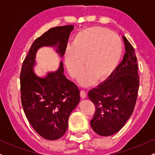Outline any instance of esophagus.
Wrapping results in <instances>:
<instances>
[{"label": "esophagus", "instance_id": "obj_1", "mask_svg": "<svg viewBox=\"0 0 155 155\" xmlns=\"http://www.w3.org/2000/svg\"><path fill=\"white\" fill-rule=\"evenodd\" d=\"M80 95H81V97H82V98H86L87 92H85L84 90H81V92H80Z\"/></svg>", "mask_w": 155, "mask_h": 155}]
</instances>
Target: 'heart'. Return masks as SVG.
Listing matches in <instances>:
<instances>
[{"instance_id": "b5f03b06", "label": "heart", "mask_w": 155, "mask_h": 155, "mask_svg": "<svg viewBox=\"0 0 155 155\" xmlns=\"http://www.w3.org/2000/svg\"><path fill=\"white\" fill-rule=\"evenodd\" d=\"M122 54L120 38L111 32L101 28H90L77 33L72 45L65 50V63L69 74L78 78L80 83L90 86L98 77L104 79L111 75L119 65Z\"/></svg>"}]
</instances>
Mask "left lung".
<instances>
[{"mask_svg":"<svg viewBox=\"0 0 155 155\" xmlns=\"http://www.w3.org/2000/svg\"><path fill=\"white\" fill-rule=\"evenodd\" d=\"M123 60L113 73L88 97L95 106L90 125L101 136H109L120 131L132 115L138 96L139 76L135 50L126 37Z\"/></svg>","mask_w":155,"mask_h":155,"instance_id":"left-lung-1","label":"left lung"}]
</instances>
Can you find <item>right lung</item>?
Segmentation results:
<instances>
[{"label": "right lung", "mask_w": 155, "mask_h": 155, "mask_svg": "<svg viewBox=\"0 0 155 155\" xmlns=\"http://www.w3.org/2000/svg\"><path fill=\"white\" fill-rule=\"evenodd\" d=\"M73 30L71 25L55 27L35 39L21 69L23 110L35 132L47 140L59 139L66 132L69 116L79 103L80 92L63 74V62L56 71L43 78L37 76L33 71L35 54L41 47H51L63 58Z\"/></svg>", "instance_id": "obj_1"}]
</instances>
